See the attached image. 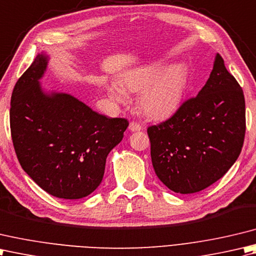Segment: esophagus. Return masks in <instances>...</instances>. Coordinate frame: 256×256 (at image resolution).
Listing matches in <instances>:
<instances>
[{
    "instance_id": "esophagus-1",
    "label": "esophagus",
    "mask_w": 256,
    "mask_h": 256,
    "mask_svg": "<svg viewBox=\"0 0 256 256\" xmlns=\"http://www.w3.org/2000/svg\"><path fill=\"white\" fill-rule=\"evenodd\" d=\"M129 129L132 130V132H139V130H142V124L137 122H132L129 124Z\"/></svg>"
}]
</instances>
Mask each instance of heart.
I'll list each match as a JSON object with an SVG mask.
<instances>
[{
	"label": "heart",
	"instance_id": "heart-1",
	"mask_svg": "<svg viewBox=\"0 0 256 256\" xmlns=\"http://www.w3.org/2000/svg\"><path fill=\"white\" fill-rule=\"evenodd\" d=\"M161 64H151L124 75L122 86L130 92H140L139 107L144 114L161 119L174 114L184 99L188 85L186 68L181 64L164 70ZM110 96L118 102L126 100V92L120 86L109 87Z\"/></svg>",
	"mask_w": 256,
	"mask_h": 256
}]
</instances>
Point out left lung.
<instances>
[{"label": "left lung", "mask_w": 256, "mask_h": 256, "mask_svg": "<svg viewBox=\"0 0 256 256\" xmlns=\"http://www.w3.org/2000/svg\"><path fill=\"white\" fill-rule=\"evenodd\" d=\"M245 128L243 90L218 53L199 94L166 120L148 127L156 174L176 194L204 190L236 161Z\"/></svg>", "instance_id": "8db88e82"}]
</instances>
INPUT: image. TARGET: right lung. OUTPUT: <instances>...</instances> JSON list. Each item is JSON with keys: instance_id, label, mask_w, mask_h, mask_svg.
I'll return each instance as SVG.
<instances>
[{"instance_id": "right-lung-1", "label": "right lung", "mask_w": 256, "mask_h": 256, "mask_svg": "<svg viewBox=\"0 0 256 256\" xmlns=\"http://www.w3.org/2000/svg\"><path fill=\"white\" fill-rule=\"evenodd\" d=\"M46 65L48 58L38 55L14 86V150L23 170L48 194L82 199L102 184L107 156L129 122L94 112L68 94L46 95L38 82Z\"/></svg>"}]
</instances>
